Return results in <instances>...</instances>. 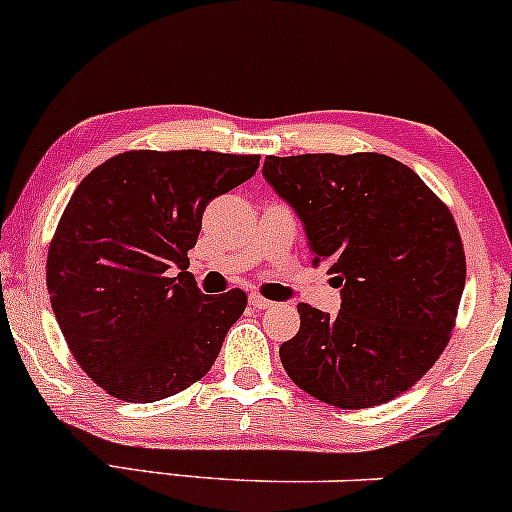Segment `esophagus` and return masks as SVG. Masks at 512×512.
I'll list each match as a JSON object with an SVG mask.
<instances>
[{"label":"esophagus","instance_id":"1","mask_svg":"<svg viewBox=\"0 0 512 512\" xmlns=\"http://www.w3.org/2000/svg\"><path fill=\"white\" fill-rule=\"evenodd\" d=\"M250 306H252V308H260V311H265V308H272L274 303L269 301V299H262V296L252 294V296H250Z\"/></svg>","mask_w":512,"mask_h":512}]
</instances>
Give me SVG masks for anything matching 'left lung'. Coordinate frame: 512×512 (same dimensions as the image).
<instances>
[{
  "instance_id": "obj_1",
  "label": "left lung",
  "mask_w": 512,
  "mask_h": 512,
  "mask_svg": "<svg viewBox=\"0 0 512 512\" xmlns=\"http://www.w3.org/2000/svg\"><path fill=\"white\" fill-rule=\"evenodd\" d=\"M262 177L299 216L338 316L299 303L279 347L289 379L338 408L393 401L445 350L466 260L452 213L411 167L379 153L269 155Z\"/></svg>"
}]
</instances>
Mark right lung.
Here are the masks:
<instances>
[{"label":"right lung","instance_id":"add662e5","mask_svg":"<svg viewBox=\"0 0 512 512\" xmlns=\"http://www.w3.org/2000/svg\"><path fill=\"white\" fill-rule=\"evenodd\" d=\"M260 155L131 150L82 179L48 250L55 318L77 364L111 396L153 403L199 381L243 316V289L201 294L187 252L211 199Z\"/></svg>","mask_w":512,"mask_h":512}]
</instances>
